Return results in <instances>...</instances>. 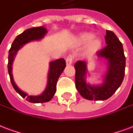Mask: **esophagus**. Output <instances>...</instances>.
Segmentation results:
<instances>
[{"label":"esophagus","mask_w":133,"mask_h":133,"mask_svg":"<svg viewBox=\"0 0 133 133\" xmlns=\"http://www.w3.org/2000/svg\"><path fill=\"white\" fill-rule=\"evenodd\" d=\"M73 58H74V56L72 55H69L67 56L66 58V64L68 65H71L72 63V61H73Z\"/></svg>","instance_id":"34e87169"}]
</instances>
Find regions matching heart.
<instances>
[{
	"label": "heart",
	"instance_id": "heart-1",
	"mask_svg": "<svg viewBox=\"0 0 133 133\" xmlns=\"http://www.w3.org/2000/svg\"><path fill=\"white\" fill-rule=\"evenodd\" d=\"M95 35L91 32H85L79 36V41L81 43H88V51L90 52H96L102 46V40L98 37H94Z\"/></svg>",
	"mask_w": 133,
	"mask_h": 133
}]
</instances>
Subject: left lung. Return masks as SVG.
<instances>
[{
  "label": "left lung",
  "mask_w": 133,
  "mask_h": 133,
  "mask_svg": "<svg viewBox=\"0 0 133 133\" xmlns=\"http://www.w3.org/2000/svg\"><path fill=\"white\" fill-rule=\"evenodd\" d=\"M105 39L107 46L97 52L98 58L107 61V72L101 84L91 85L87 82L85 61H78L75 64L76 88L87 100H105L109 98L120 87L124 77L125 57L123 45L111 30H106Z\"/></svg>",
  "instance_id": "obj_1"
}]
</instances>
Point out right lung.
<instances>
[{
	"label": "right lung",
	"instance_id": "1",
	"mask_svg": "<svg viewBox=\"0 0 133 133\" xmlns=\"http://www.w3.org/2000/svg\"><path fill=\"white\" fill-rule=\"evenodd\" d=\"M46 33L47 30L44 26L28 28L27 30H24L22 34L19 35L15 38L9 51L8 68L12 85L15 89V91L22 98H26V100L30 103H42L49 102V100H51L56 91V83L58 79L66 66V63L63 58H59L49 63V70L48 79H47L46 89L42 94L38 96L28 95V94L22 91L15 84L12 77V70L13 61L15 60V57L16 56L18 51L20 49H22L24 44H27L28 42L42 39L44 37V35H46Z\"/></svg>",
	"mask_w": 133,
	"mask_h": 133
}]
</instances>
